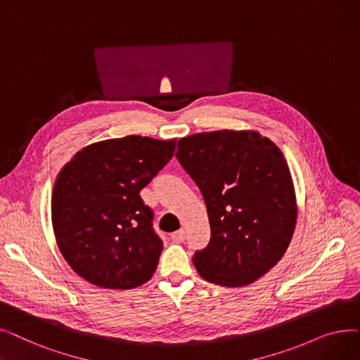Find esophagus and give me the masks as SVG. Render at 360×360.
<instances>
[{
	"label": "esophagus",
	"instance_id": "34e87169",
	"mask_svg": "<svg viewBox=\"0 0 360 360\" xmlns=\"http://www.w3.org/2000/svg\"><path fill=\"white\" fill-rule=\"evenodd\" d=\"M170 238H172V241L176 243V244L184 243V240H185V231H184V229H179V231L174 232V233H172V236H170Z\"/></svg>",
	"mask_w": 360,
	"mask_h": 360
}]
</instances>
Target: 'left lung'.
I'll return each mask as SVG.
<instances>
[{"label":"left lung","instance_id":"obj_1","mask_svg":"<svg viewBox=\"0 0 360 360\" xmlns=\"http://www.w3.org/2000/svg\"><path fill=\"white\" fill-rule=\"evenodd\" d=\"M176 158L205 197L212 237L193 257L198 275L244 287L283 259L297 222L290 167L256 131H213L178 141Z\"/></svg>","mask_w":360,"mask_h":360}]
</instances>
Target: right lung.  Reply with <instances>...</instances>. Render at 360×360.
Returning a JSON list of instances; mask_svg holds the SVG:
<instances>
[{
	"label": "right lung",
	"instance_id": "obj_1",
	"mask_svg": "<svg viewBox=\"0 0 360 360\" xmlns=\"http://www.w3.org/2000/svg\"><path fill=\"white\" fill-rule=\"evenodd\" d=\"M176 139L128 135L84 147L54 182L51 221L69 266L110 290L143 285L158 268L163 243L153 210L139 195L175 151Z\"/></svg>",
	"mask_w": 360,
	"mask_h": 360
}]
</instances>
